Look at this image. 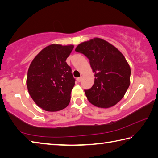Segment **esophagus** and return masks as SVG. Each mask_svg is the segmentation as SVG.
<instances>
[{
  "label": "esophagus",
  "mask_w": 158,
  "mask_h": 158,
  "mask_svg": "<svg viewBox=\"0 0 158 158\" xmlns=\"http://www.w3.org/2000/svg\"><path fill=\"white\" fill-rule=\"evenodd\" d=\"M82 77L81 76V77H79V78H78L76 79V80L78 82H81L82 81Z\"/></svg>",
  "instance_id": "obj_1"
}]
</instances>
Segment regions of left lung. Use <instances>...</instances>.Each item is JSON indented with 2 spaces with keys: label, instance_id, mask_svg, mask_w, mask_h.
<instances>
[{
  "label": "left lung",
  "instance_id": "left-lung-1",
  "mask_svg": "<svg viewBox=\"0 0 158 158\" xmlns=\"http://www.w3.org/2000/svg\"><path fill=\"white\" fill-rule=\"evenodd\" d=\"M75 51L89 59L94 73L93 86L85 90L89 102L100 108L116 105L124 97L131 83V68L123 54L99 38L81 43Z\"/></svg>",
  "mask_w": 158,
  "mask_h": 158
}]
</instances>
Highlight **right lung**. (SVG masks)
Returning a JSON list of instances; mask_svg holds the SVG:
<instances>
[{
	"label": "right lung",
	"instance_id": "obj_1",
	"mask_svg": "<svg viewBox=\"0 0 158 158\" xmlns=\"http://www.w3.org/2000/svg\"><path fill=\"white\" fill-rule=\"evenodd\" d=\"M73 47L48 45L30 65L26 79L27 90L35 103L45 111L62 110L70 102L75 79L65 61Z\"/></svg>",
	"mask_w": 158,
	"mask_h": 158
}]
</instances>
